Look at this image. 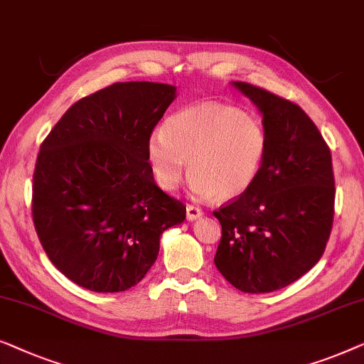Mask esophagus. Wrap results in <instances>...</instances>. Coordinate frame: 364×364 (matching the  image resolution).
Here are the masks:
<instances>
[{
    "mask_svg": "<svg viewBox=\"0 0 364 364\" xmlns=\"http://www.w3.org/2000/svg\"><path fill=\"white\" fill-rule=\"evenodd\" d=\"M201 216H203L201 208L193 206V204H188V206H186V219H188V221H196V219H199Z\"/></svg>",
    "mask_w": 364,
    "mask_h": 364,
    "instance_id": "obj_1",
    "label": "esophagus"
}]
</instances>
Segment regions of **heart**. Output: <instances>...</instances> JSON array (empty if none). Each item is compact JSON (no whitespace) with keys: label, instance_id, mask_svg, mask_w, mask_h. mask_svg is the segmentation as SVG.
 Returning a JSON list of instances; mask_svg holds the SVG:
<instances>
[{"label":"heart","instance_id":"b5f03b06","mask_svg":"<svg viewBox=\"0 0 364 364\" xmlns=\"http://www.w3.org/2000/svg\"><path fill=\"white\" fill-rule=\"evenodd\" d=\"M269 136L257 117L219 102L186 107L163 130L148 138L146 155L158 186L173 191L186 170L189 189L198 199H237L262 171Z\"/></svg>","mask_w":364,"mask_h":364}]
</instances>
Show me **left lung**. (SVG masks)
<instances>
[{
	"instance_id": "1",
	"label": "left lung",
	"mask_w": 364,
	"mask_h": 364,
	"mask_svg": "<svg viewBox=\"0 0 364 364\" xmlns=\"http://www.w3.org/2000/svg\"><path fill=\"white\" fill-rule=\"evenodd\" d=\"M262 115L269 150L254 186L213 214L223 228L214 264L245 294H269L318 262L333 224L331 153L310 117L282 97L232 82Z\"/></svg>"
}]
</instances>
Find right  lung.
<instances>
[{
    "mask_svg": "<svg viewBox=\"0 0 364 364\" xmlns=\"http://www.w3.org/2000/svg\"><path fill=\"white\" fill-rule=\"evenodd\" d=\"M176 87L117 82L65 112L41 145L33 221L50 262L99 294L132 289L158 257L160 237L186 218L156 186L146 145Z\"/></svg>",
    "mask_w": 364,
    "mask_h": 364,
    "instance_id": "obj_1",
    "label": "right lung"
}]
</instances>
